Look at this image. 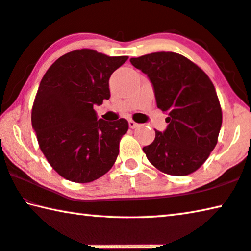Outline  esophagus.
Here are the masks:
<instances>
[{
    "label": "esophagus",
    "instance_id": "1",
    "mask_svg": "<svg viewBox=\"0 0 251 251\" xmlns=\"http://www.w3.org/2000/svg\"><path fill=\"white\" fill-rule=\"evenodd\" d=\"M139 126H140V125H139V123L134 122L133 120H129V126H130L131 129H136V128H138Z\"/></svg>",
    "mask_w": 251,
    "mask_h": 251
}]
</instances>
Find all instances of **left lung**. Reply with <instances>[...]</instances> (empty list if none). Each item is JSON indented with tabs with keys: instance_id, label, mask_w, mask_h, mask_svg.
Wrapping results in <instances>:
<instances>
[{
	"instance_id": "8db88e82",
	"label": "left lung",
	"mask_w": 251,
	"mask_h": 251,
	"mask_svg": "<svg viewBox=\"0 0 251 251\" xmlns=\"http://www.w3.org/2000/svg\"><path fill=\"white\" fill-rule=\"evenodd\" d=\"M151 83L157 106L167 113V128L142 148L148 160L169 175L185 176L204 164L218 142L222 112L205 73L176 52L131 58Z\"/></svg>"
}]
</instances>
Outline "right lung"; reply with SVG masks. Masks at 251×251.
Wrapping results in <instances>:
<instances>
[{
  "instance_id": "obj_1",
  "label": "right lung",
  "mask_w": 251,
  "mask_h": 251,
  "mask_svg": "<svg viewBox=\"0 0 251 251\" xmlns=\"http://www.w3.org/2000/svg\"><path fill=\"white\" fill-rule=\"evenodd\" d=\"M126 59L92 49L74 50L57 59L42 77L32 128L48 163L71 182H93L115 163L128 121L98 120L93 106L110 99V77Z\"/></svg>"
}]
</instances>
